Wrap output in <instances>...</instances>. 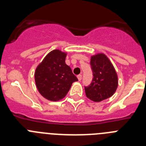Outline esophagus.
I'll list each match as a JSON object with an SVG mask.
<instances>
[{"instance_id":"1","label":"esophagus","mask_w":146,"mask_h":146,"mask_svg":"<svg viewBox=\"0 0 146 146\" xmlns=\"http://www.w3.org/2000/svg\"><path fill=\"white\" fill-rule=\"evenodd\" d=\"M77 79H78L79 81H80L81 80H82V75H81V74H78V75H77Z\"/></svg>"}]
</instances>
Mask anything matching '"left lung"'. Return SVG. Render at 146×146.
<instances>
[{
	"instance_id": "left-lung-1",
	"label": "left lung",
	"mask_w": 146,
	"mask_h": 146,
	"mask_svg": "<svg viewBox=\"0 0 146 146\" xmlns=\"http://www.w3.org/2000/svg\"><path fill=\"white\" fill-rule=\"evenodd\" d=\"M91 66L94 77L91 84L85 87V91L89 99L99 102L114 94L118 87V76L110 60L103 53L93 55Z\"/></svg>"
}]
</instances>
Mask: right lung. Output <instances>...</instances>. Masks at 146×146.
Returning a JSON list of instances; mask_svg holds the SVG:
<instances>
[{
  "label": "right lung",
  "mask_w": 146,
  "mask_h": 146,
  "mask_svg": "<svg viewBox=\"0 0 146 146\" xmlns=\"http://www.w3.org/2000/svg\"><path fill=\"white\" fill-rule=\"evenodd\" d=\"M66 53L59 50L49 52L36 69L35 82L38 92L50 101L65 97L72 83L78 81L65 63Z\"/></svg>",
  "instance_id": "add662e5"
}]
</instances>
